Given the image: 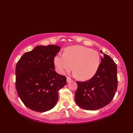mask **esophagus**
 I'll return each instance as SVG.
<instances>
[{
  "instance_id": "esophagus-1",
  "label": "esophagus",
  "mask_w": 133,
  "mask_h": 133,
  "mask_svg": "<svg viewBox=\"0 0 133 133\" xmlns=\"http://www.w3.org/2000/svg\"><path fill=\"white\" fill-rule=\"evenodd\" d=\"M66 81H67V83L70 82L71 81V79L67 77V79H66Z\"/></svg>"
}]
</instances>
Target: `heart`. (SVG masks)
I'll list each match as a JSON object with an SVG mask.
<instances>
[{
    "label": "heart",
    "instance_id": "heart-1",
    "mask_svg": "<svg viewBox=\"0 0 133 133\" xmlns=\"http://www.w3.org/2000/svg\"><path fill=\"white\" fill-rule=\"evenodd\" d=\"M54 64L60 74H64L73 67L75 76L81 81H87L97 72L101 64V57L97 51L77 45L67 47L64 54L56 55Z\"/></svg>",
    "mask_w": 133,
    "mask_h": 133
}]
</instances>
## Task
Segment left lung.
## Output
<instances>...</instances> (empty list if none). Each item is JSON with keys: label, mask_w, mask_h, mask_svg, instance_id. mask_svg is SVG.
Returning <instances> with one entry per match:
<instances>
[{"label": "left lung", "mask_w": 133, "mask_h": 133, "mask_svg": "<svg viewBox=\"0 0 133 133\" xmlns=\"http://www.w3.org/2000/svg\"><path fill=\"white\" fill-rule=\"evenodd\" d=\"M101 52H103L101 50ZM75 101L84 110H95L111 102L118 86L117 67L114 61L103 53L97 72L85 82L77 81Z\"/></svg>", "instance_id": "obj_1"}]
</instances>
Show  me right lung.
<instances>
[{
    "label": "right lung",
    "instance_id": "obj_1",
    "mask_svg": "<svg viewBox=\"0 0 133 133\" xmlns=\"http://www.w3.org/2000/svg\"><path fill=\"white\" fill-rule=\"evenodd\" d=\"M61 50L55 45L38 46L24 53L16 66V88L28 108L38 112L52 109L66 78L55 71L54 58Z\"/></svg>",
    "mask_w": 133,
    "mask_h": 133
}]
</instances>
